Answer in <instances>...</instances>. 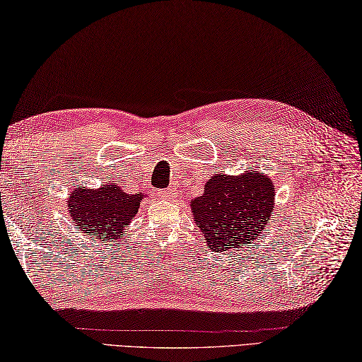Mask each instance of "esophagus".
<instances>
[{
	"mask_svg": "<svg viewBox=\"0 0 362 362\" xmlns=\"http://www.w3.org/2000/svg\"><path fill=\"white\" fill-rule=\"evenodd\" d=\"M160 197H163L164 199H172L175 197V190L173 189L163 190V192H160Z\"/></svg>",
	"mask_w": 362,
	"mask_h": 362,
	"instance_id": "1",
	"label": "esophagus"
}]
</instances>
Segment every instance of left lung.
I'll return each mask as SVG.
<instances>
[{"instance_id":"1","label":"left lung","mask_w":362,"mask_h":362,"mask_svg":"<svg viewBox=\"0 0 362 362\" xmlns=\"http://www.w3.org/2000/svg\"><path fill=\"white\" fill-rule=\"evenodd\" d=\"M274 184L262 172L216 173L204 194L190 202L194 221L207 245L218 251L251 245L267 228L274 209Z\"/></svg>"}]
</instances>
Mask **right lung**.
Wrapping results in <instances>:
<instances>
[{
  "mask_svg": "<svg viewBox=\"0 0 362 362\" xmlns=\"http://www.w3.org/2000/svg\"><path fill=\"white\" fill-rule=\"evenodd\" d=\"M142 194H127L113 182L99 189L78 187L68 199L69 218L94 242L119 238L138 214Z\"/></svg>",
  "mask_w": 362,
  "mask_h": 362,
  "instance_id": "add662e5",
  "label": "right lung"
}]
</instances>
